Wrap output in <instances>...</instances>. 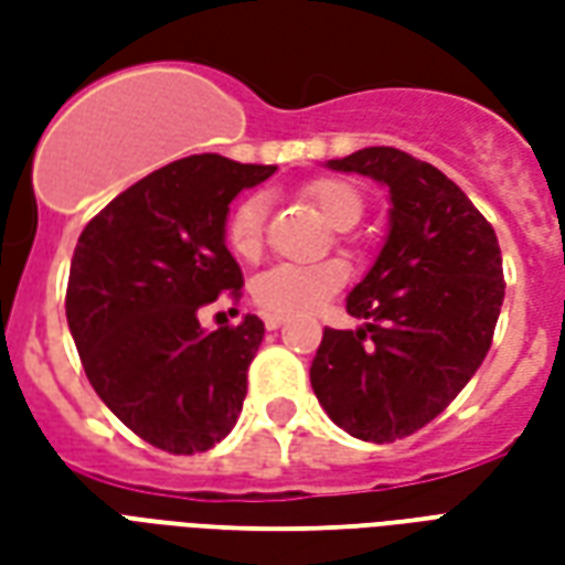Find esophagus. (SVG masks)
Instances as JSON below:
<instances>
[{
    "label": "esophagus",
    "mask_w": 565,
    "mask_h": 565,
    "mask_svg": "<svg viewBox=\"0 0 565 565\" xmlns=\"http://www.w3.org/2000/svg\"><path fill=\"white\" fill-rule=\"evenodd\" d=\"M284 320H287L284 315H266V318H263V323H266V330H278Z\"/></svg>",
    "instance_id": "1"
}]
</instances>
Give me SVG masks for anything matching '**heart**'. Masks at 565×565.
Masks as SVG:
<instances>
[{"label": "heart", "instance_id": "heart-1", "mask_svg": "<svg viewBox=\"0 0 565 565\" xmlns=\"http://www.w3.org/2000/svg\"><path fill=\"white\" fill-rule=\"evenodd\" d=\"M302 199L335 226L351 230L363 217V193L342 178H318L302 186ZM263 226H266V196L242 199L226 217V245L235 257L254 259L263 250ZM348 281V266L342 259H318V263H278L259 271L250 281V296L269 315H308L327 299L339 294Z\"/></svg>", "mask_w": 565, "mask_h": 565}]
</instances>
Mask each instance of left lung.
I'll use <instances>...</instances> for the list:
<instances>
[{
    "instance_id": "1",
    "label": "left lung",
    "mask_w": 565,
    "mask_h": 565,
    "mask_svg": "<svg viewBox=\"0 0 565 565\" xmlns=\"http://www.w3.org/2000/svg\"><path fill=\"white\" fill-rule=\"evenodd\" d=\"M391 190V235L348 296L360 330H323L311 387L363 441H396L438 417L484 363L505 296L493 226L436 166L396 148L330 160Z\"/></svg>"
}]
</instances>
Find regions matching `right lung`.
Wrapping results in <instances>:
<instances>
[{"label": "right lung", "instance_id": "obj_1", "mask_svg": "<svg viewBox=\"0 0 565 565\" xmlns=\"http://www.w3.org/2000/svg\"><path fill=\"white\" fill-rule=\"evenodd\" d=\"M275 166L196 153L162 166L93 217L72 257L66 318L81 366L111 412L169 454L214 448L238 420L263 320L214 332L199 311L242 299L226 211Z\"/></svg>", "mask_w": 565, "mask_h": 565}]
</instances>
